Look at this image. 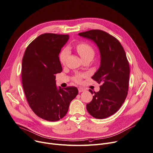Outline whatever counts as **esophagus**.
I'll return each instance as SVG.
<instances>
[{
    "mask_svg": "<svg viewBox=\"0 0 153 153\" xmlns=\"http://www.w3.org/2000/svg\"><path fill=\"white\" fill-rule=\"evenodd\" d=\"M84 89H82V88H78V92H84Z\"/></svg>",
    "mask_w": 153,
    "mask_h": 153,
    "instance_id": "obj_1",
    "label": "esophagus"
}]
</instances>
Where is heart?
<instances>
[{"mask_svg": "<svg viewBox=\"0 0 153 153\" xmlns=\"http://www.w3.org/2000/svg\"><path fill=\"white\" fill-rule=\"evenodd\" d=\"M76 50L79 55L81 56V59L84 58L90 57L92 58L94 56V50L89 45L85 44V43H81L79 44L76 46ZM69 54L68 50L64 49L61 52L59 55V61L61 64H64L67 57ZM75 80L76 82H79L80 79L79 77H75Z\"/></svg>", "mask_w": 153, "mask_h": 153, "instance_id": "obj_1", "label": "heart"}]
</instances>
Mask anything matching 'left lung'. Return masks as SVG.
<instances>
[{"instance_id": "obj_1", "label": "left lung", "mask_w": 153, "mask_h": 153, "mask_svg": "<svg viewBox=\"0 0 153 153\" xmlns=\"http://www.w3.org/2000/svg\"><path fill=\"white\" fill-rule=\"evenodd\" d=\"M92 41L100 54V65L92 78L101 82L100 91L86 105L88 112L94 118L103 119L115 114L120 108L128 94L129 65L123 47L115 38L100 30L78 33Z\"/></svg>"}]
</instances>
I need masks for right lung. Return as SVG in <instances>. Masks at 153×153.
Returning <instances> with one entry per match:
<instances>
[{
	"mask_svg": "<svg viewBox=\"0 0 153 153\" xmlns=\"http://www.w3.org/2000/svg\"><path fill=\"white\" fill-rule=\"evenodd\" d=\"M69 35L45 33L27 47L22 62V82L28 103L38 117L47 121L60 120L78 94L76 87L58 88L56 74L62 69L59 53Z\"/></svg>",
	"mask_w": 153,
	"mask_h": 153,
	"instance_id": "right-lung-1",
	"label": "right lung"
}]
</instances>
